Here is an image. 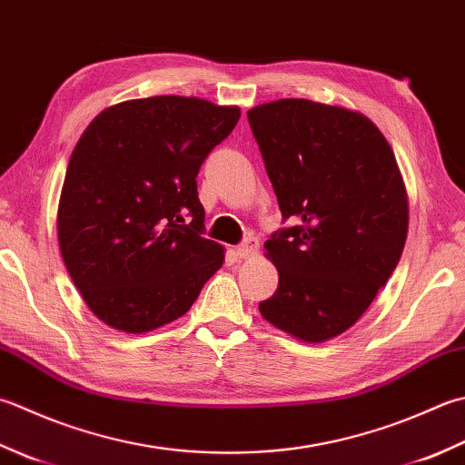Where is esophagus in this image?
Returning <instances> with one entry per match:
<instances>
[{
	"instance_id": "1",
	"label": "esophagus",
	"mask_w": 465,
	"mask_h": 465,
	"mask_svg": "<svg viewBox=\"0 0 465 465\" xmlns=\"http://www.w3.org/2000/svg\"><path fill=\"white\" fill-rule=\"evenodd\" d=\"M258 250H260V242L256 238H248L243 243H240L238 248H235V252H238V256L242 260L252 258L253 253H258Z\"/></svg>"
}]
</instances>
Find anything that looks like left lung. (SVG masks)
<instances>
[{"label":"left lung","mask_w":465,"mask_h":465,"mask_svg":"<svg viewBox=\"0 0 465 465\" xmlns=\"http://www.w3.org/2000/svg\"><path fill=\"white\" fill-rule=\"evenodd\" d=\"M286 227L263 243L278 288L260 302L276 329L324 342L365 314L401 258L409 202L377 124L344 106L280 98L248 111Z\"/></svg>","instance_id":"1"}]
</instances>
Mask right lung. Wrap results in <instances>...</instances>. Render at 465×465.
Wrapping results in <instances>:
<instances>
[{
    "label": "right lung",
    "instance_id": "obj_1",
    "mask_svg": "<svg viewBox=\"0 0 465 465\" xmlns=\"http://www.w3.org/2000/svg\"><path fill=\"white\" fill-rule=\"evenodd\" d=\"M240 106L151 96L104 108L76 143L58 203V243L90 311L111 329L157 331L223 266L203 238L197 173Z\"/></svg>",
    "mask_w": 465,
    "mask_h": 465
}]
</instances>
